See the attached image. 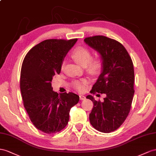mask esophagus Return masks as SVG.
I'll list each match as a JSON object with an SVG mask.
<instances>
[{
	"label": "esophagus",
	"instance_id": "obj_1",
	"mask_svg": "<svg viewBox=\"0 0 156 156\" xmlns=\"http://www.w3.org/2000/svg\"><path fill=\"white\" fill-rule=\"evenodd\" d=\"M85 99H86V97L84 96V95H80V100H84Z\"/></svg>",
	"mask_w": 156,
	"mask_h": 156
}]
</instances>
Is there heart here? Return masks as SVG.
Listing matches in <instances>:
<instances>
[{"label": "heart", "instance_id": "obj_1", "mask_svg": "<svg viewBox=\"0 0 156 156\" xmlns=\"http://www.w3.org/2000/svg\"><path fill=\"white\" fill-rule=\"evenodd\" d=\"M71 57L74 61L82 66H86L87 69L91 73L96 74L101 70L103 66V58L100 56H97L94 58H91V51L85 47H78L72 51ZM64 63L61 65V69H64ZM86 83L85 80L74 81L73 83L74 88L78 91H83Z\"/></svg>", "mask_w": 156, "mask_h": 156}]
</instances>
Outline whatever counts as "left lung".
Here are the masks:
<instances>
[{"label": "left lung", "instance_id": "left-lung-1", "mask_svg": "<svg viewBox=\"0 0 156 156\" xmlns=\"http://www.w3.org/2000/svg\"><path fill=\"white\" fill-rule=\"evenodd\" d=\"M84 41L100 54L103 61L101 73L90 93L106 95L103 102L90 95L86 97L94 103L90 121L94 129L109 133L119 129L130 112L134 94L133 62L125 47L116 40L95 35Z\"/></svg>", "mask_w": 156, "mask_h": 156}]
</instances>
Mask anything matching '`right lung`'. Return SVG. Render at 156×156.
Returning a JSON list of instances; mask_svg holds the SVG:
<instances>
[{
	"label": "right lung",
	"instance_id": "obj_1",
	"mask_svg": "<svg viewBox=\"0 0 156 156\" xmlns=\"http://www.w3.org/2000/svg\"><path fill=\"white\" fill-rule=\"evenodd\" d=\"M77 40H45L31 48L22 62L20 86L23 106L34 125L46 134L65 129L70 109L79 101L78 95H58L51 86L53 78L61 73L64 58Z\"/></svg>",
	"mask_w": 156,
	"mask_h": 156
}]
</instances>
